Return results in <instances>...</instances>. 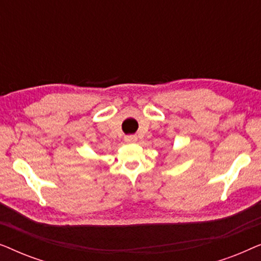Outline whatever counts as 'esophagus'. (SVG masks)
Masks as SVG:
<instances>
[{
    "label": "esophagus",
    "mask_w": 261,
    "mask_h": 261,
    "mask_svg": "<svg viewBox=\"0 0 261 261\" xmlns=\"http://www.w3.org/2000/svg\"><path fill=\"white\" fill-rule=\"evenodd\" d=\"M124 141H126V142H135V141H137V137H135V135H126V137H124Z\"/></svg>",
    "instance_id": "esophagus-1"
}]
</instances>
